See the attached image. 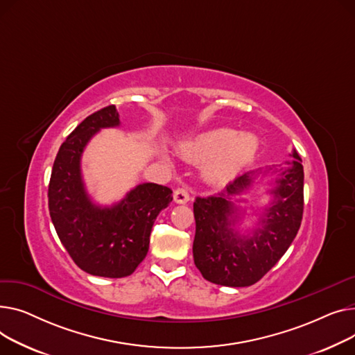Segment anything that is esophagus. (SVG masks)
<instances>
[{
    "instance_id": "34e87169",
    "label": "esophagus",
    "mask_w": 355,
    "mask_h": 355,
    "mask_svg": "<svg viewBox=\"0 0 355 355\" xmlns=\"http://www.w3.org/2000/svg\"><path fill=\"white\" fill-rule=\"evenodd\" d=\"M173 199L176 203H186L189 202V193H187V191L183 189V187H178L173 192Z\"/></svg>"
}]
</instances>
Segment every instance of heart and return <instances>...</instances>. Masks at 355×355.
Segmentation results:
<instances>
[{
  "label": "heart",
  "instance_id": "1",
  "mask_svg": "<svg viewBox=\"0 0 355 355\" xmlns=\"http://www.w3.org/2000/svg\"><path fill=\"white\" fill-rule=\"evenodd\" d=\"M180 150L191 160L205 163L203 176L207 182L223 183L255 159L259 140L252 133L219 128L183 141Z\"/></svg>",
  "mask_w": 355,
  "mask_h": 355
}]
</instances>
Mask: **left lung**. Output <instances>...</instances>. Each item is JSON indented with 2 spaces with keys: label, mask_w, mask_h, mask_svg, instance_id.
<instances>
[{
  "label": "left lung",
  "mask_w": 355,
  "mask_h": 355,
  "mask_svg": "<svg viewBox=\"0 0 355 355\" xmlns=\"http://www.w3.org/2000/svg\"><path fill=\"white\" fill-rule=\"evenodd\" d=\"M281 172L270 193L272 202L262 211L251 235L235 227L239 209L231 196L252 186L257 172L238 176L219 195L196 198L193 259L205 279L225 286H249L258 282L286 252L298 234L304 212V168L298 153Z\"/></svg>",
  "instance_id": "left-lung-1"
}]
</instances>
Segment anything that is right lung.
<instances>
[{
  "instance_id": "right-lung-1",
  "label": "right lung",
  "mask_w": 355,
  "mask_h": 355,
  "mask_svg": "<svg viewBox=\"0 0 355 355\" xmlns=\"http://www.w3.org/2000/svg\"><path fill=\"white\" fill-rule=\"evenodd\" d=\"M120 124L116 106L83 120L60 146L50 184L49 209L55 232L85 272L123 278L135 272L149 251L152 226L172 202V191L156 183L137 184L113 206L96 205L81 176V155L90 139Z\"/></svg>"
}]
</instances>
